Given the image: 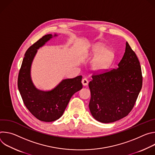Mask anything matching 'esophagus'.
I'll return each instance as SVG.
<instances>
[{
  "instance_id": "obj_1",
  "label": "esophagus",
  "mask_w": 155,
  "mask_h": 155,
  "mask_svg": "<svg viewBox=\"0 0 155 155\" xmlns=\"http://www.w3.org/2000/svg\"><path fill=\"white\" fill-rule=\"evenodd\" d=\"M82 84H83V86H87L88 84V80L86 78H83L81 81Z\"/></svg>"
}]
</instances>
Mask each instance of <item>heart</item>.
Masks as SVG:
<instances>
[{"label":"heart","mask_w":155,"mask_h":155,"mask_svg":"<svg viewBox=\"0 0 155 155\" xmlns=\"http://www.w3.org/2000/svg\"><path fill=\"white\" fill-rule=\"evenodd\" d=\"M92 54L96 56L93 61V68L96 71H103L111 63L114 53L110 49H105L102 45H95L92 50Z\"/></svg>","instance_id":"heart-1"}]
</instances>
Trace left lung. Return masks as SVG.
<instances>
[{
	"instance_id": "left-lung-1",
	"label": "left lung",
	"mask_w": 155,
	"mask_h": 155,
	"mask_svg": "<svg viewBox=\"0 0 155 155\" xmlns=\"http://www.w3.org/2000/svg\"><path fill=\"white\" fill-rule=\"evenodd\" d=\"M117 69L93 72L89 83V108L97 121L108 123L126 117L133 108L142 86L140 62L126 42Z\"/></svg>"
}]
</instances>
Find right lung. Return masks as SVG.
I'll list each match as a JSON object with an SVG mask.
<instances>
[{
    "label": "right lung",
    "instance_id": "right-lung-1",
    "mask_svg": "<svg viewBox=\"0 0 155 155\" xmlns=\"http://www.w3.org/2000/svg\"><path fill=\"white\" fill-rule=\"evenodd\" d=\"M51 38V34L44 35L28 49L18 78V90L25 106L37 119L45 122H52L59 119L71 97L83 87L81 75L63 80L50 91H40L34 86L30 76L32 61L37 50Z\"/></svg>",
    "mask_w": 155,
    "mask_h": 155
}]
</instances>
